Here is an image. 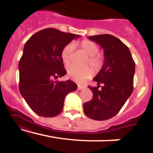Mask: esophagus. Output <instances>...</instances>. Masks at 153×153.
Here are the masks:
<instances>
[{"label":"esophagus","instance_id":"obj_1","mask_svg":"<svg viewBox=\"0 0 153 153\" xmlns=\"http://www.w3.org/2000/svg\"><path fill=\"white\" fill-rule=\"evenodd\" d=\"M83 88H85V86H83V85H78V91L82 90Z\"/></svg>","mask_w":153,"mask_h":153}]
</instances>
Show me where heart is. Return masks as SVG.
<instances>
[{
    "mask_svg": "<svg viewBox=\"0 0 153 153\" xmlns=\"http://www.w3.org/2000/svg\"><path fill=\"white\" fill-rule=\"evenodd\" d=\"M74 45L70 43L64 47L61 52L62 61L66 65L71 62L72 54L74 50ZM80 47L85 54L89 56L88 63L92 67L95 71H99L103 65V58L101 54H98L99 47L94 42L89 40H83L80 43ZM68 74L73 80L78 82H82L91 78L93 75V71L91 68H80L75 65H71L68 68Z\"/></svg>",
    "mask_w": 153,
    "mask_h": 153,
    "instance_id": "obj_1",
    "label": "heart"
}]
</instances>
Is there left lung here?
Returning <instances> with one entry per match:
<instances>
[{"instance_id": "8db88e82", "label": "left lung", "mask_w": 153, "mask_h": 153, "mask_svg": "<svg viewBox=\"0 0 153 153\" xmlns=\"http://www.w3.org/2000/svg\"><path fill=\"white\" fill-rule=\"evenodd\" d=\"M88 38L102 47L105 59L93 80L98 85L88 86L94 95L91 101L84 103L83 110L89 118L106 120L114 117L131 96L135 63L129 48L118 38L110 34Z\"/></svg>"}]
</instances>
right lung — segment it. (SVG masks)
Segmentation results:
<instances>
[{
    "label": "right lung",
    "mask_w": 153,
    "mask_h": 153,
    "mask_svg": "<svg viewBox=\"0 0 153 153\" xmlns=\"http://www.w3.org/2000/svg\"><path fill=\"white\" fill-rule=\"evenodd\" d=\"M79 36L48 28L33 34L24 45L19 63V91L31 110L41 117L59 114L65 96L78 88L71 80L54 79L67 73L61 52Z\"/></svg>",
    "instance_id": "1"
}]
</instances>
